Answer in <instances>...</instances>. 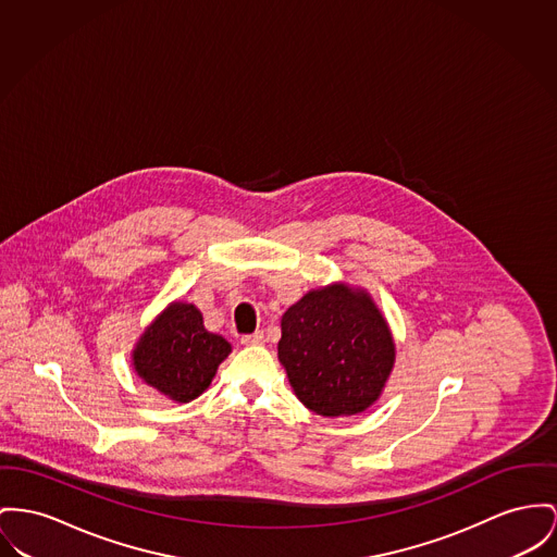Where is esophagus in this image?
Returning a JSON list of instances; mask_svg holds the SVG:
<instances>
[{"mask_svg": "<svg viewBox=\"0 0 557 557\" xmlns=\"http://www.w3.org/2000/svg\"><path fill=\"white\" fill-rule=\"evenodd\" d=\"M265 342V337L261 332H256V334L251 335H243L240 337V344H245V346H256V344H263Z\"/></svg>", "mask_w": 557, "mask_h": 557, "instance_id": "esophagus-1", "label": "esophagus"}]
</instances>
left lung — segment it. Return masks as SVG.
Here are the masks:
<instances>
[{
  "label": "left lung",
  "instance_id": "left-lung-1",
  "mask_svg": "<svg viewBox=\"0 0 557 557\" xmlns=\"http://www.w3.org/2000/svg\"><path fill=\"white\" fill-rule=\"evenodd\" d=\"M395 357L391 327L363 287L332 283L310 289L281 319L278 361L297 399L319 416L371 408Z\"/></svg>",
  "mask_w": 557,
  "mask_h": 557
}]
</instances>
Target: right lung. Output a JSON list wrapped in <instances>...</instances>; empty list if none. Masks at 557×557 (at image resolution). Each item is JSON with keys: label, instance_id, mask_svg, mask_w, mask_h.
Returning a JSON list of instances; mask_svg holds the SVG:
<instances>
[{"label": "right lung", "instance_id": "add662e5", "mask_svg": "<svg viewBox=\"0 0 557 557\" xmlns=\"http://www.w3.org/2000/svg\"><path fill=\"white\" fill-rule=\"evenodd\" d=\"M230 352V342L205 327L202 312L177 299L139 335L131 359L148 386L175 404H187L209 388Z\"/></svg>", "mask_w": 557, "mask_h": 557}]
</instances>
